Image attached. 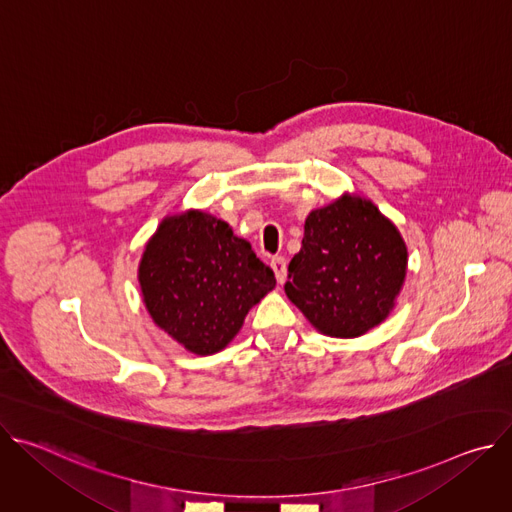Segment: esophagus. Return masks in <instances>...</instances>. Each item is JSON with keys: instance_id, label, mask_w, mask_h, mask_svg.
<instances>
[{"instance_id": "34e87169", "label": "esophagus", "mask_w": 512, "mask_h": 512, "mask_svg": "<svg viewBox=\"0 0 512 512\" xmlns=\"http://www.w3.org/2000/svg\"><path fill=\"white\" fill-rule=\"evenodd\" d=\"M269 265H271V269H273V273H275L277 283H283V281H285V275H287V263H285V259H283V257H273Z\"/></svg>"}]
</instances>
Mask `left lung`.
<instances>
[{
  "instance_id": "left-lung-1",
  "label": "left lung",
  "mask_w": 512,
  "mask_h": 512,
  "mask_svg": "<svg viewBox=\"0 0 512 512\" xmlns=\"http://www.w3.org/2000/svg\"><path fill=\"white\" fill-rule=\"evenodd\" d=\"M287 271L285 296L316 330L356 338L395 308L407 247L371 200L344 194L308 214L302 249Z\"/></svg>"
}]
</instances>
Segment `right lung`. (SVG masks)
Wrapping results in <instances>:
<instances>
[{"label":"right lung","instance_id":"1","mask_svg":"<svg viewBox=\"0 0 512 512\" xmlns=\"http://www.w3.org/2000/svg\"><path fill=\"white\" fill-rule=\"evenodd\" d=\"M139 287L152 320L186 350H223L249 310L275 287L245 239L208 212L166 216L145 245Z\"/></svg>","mask_w":512,"mask_h":512}]
</instances>
